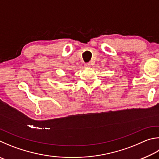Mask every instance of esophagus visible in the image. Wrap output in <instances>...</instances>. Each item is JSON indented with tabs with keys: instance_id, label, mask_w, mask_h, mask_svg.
Returning a JSON list of instances; mask_svg holds the SVG:
<instances>
[{
	"instance_id": "obj_1",
	"label": "esophagus",
	"mask_w": 159,
	"mask_h": 159,
	"mask_svg": "<svg viewBox=\"0 0 159 159\" xmlns=\"http://www.w3.org/2000/svg\"><path fill=\"white\" fill-rule=\"evenodd\" d=\"M84 65H85V67H90L91 64H90V62H87V63H85Z\"/></svg>"
}]
</instances>
